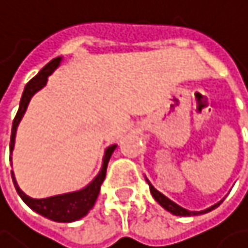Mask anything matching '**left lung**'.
Segmentation results:
<instances>
[{
  "instance_id": "obj_1",
  "label": "left lung",
  "mask_w": 248,
  "mask_h": 248,
  "mask_svg": "<svg viewBox=\"0 0 248 248\" xmlns=\"http://www.w3.org/2000/svg\"><path fill=\"white\" fill-rule=\"evenodd\" d=\"M149 186H150V192H152V195H153V198L156 199V201L164 207L165 210H168L170 213H172V214H175V216H195V214H198L196 211H187V210H185V208H182L180 205H177L175 202H172L171 199H168L167 196H164L160 192H157L150 183H149ZM217 205H220V202L218 204H216V205H213L211 208H207V210H204V211H201V213H208V211H211V210H214Z\"/></svg>"
}]
</instances>
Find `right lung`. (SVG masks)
<instances>
[{
    "mask_svg": "<svg viewBox=\"0 0 248 248\" xmlns=\"http://www.w3.org/2000/svg\"><path fill=\"white\" fill-rule=\"evenodd\" d=\"M59 62H61V58H55L53 61H50L49 63H47L34 78H31L30 81L26 83L25 91H23L22 98H20V106H19V110H17V113L15 116L13 126H12L10 153L13 152V147H15L16 128L19 125V122H20L26 107H28V104H30L31 96L44 86L46 81H47V77H49L53 73V70L59 65ZM114 149H116V144L110 146L106 150V155H104V160H102V170L99 171V174L95 177V180L89 186H86V187L78 190V192L58 195V196H50V198H46V199H32L30 196H26L19 189V186L16 185V180L13 177V171H12V178H13L15 187H16L19 196L25 201V204H28L34 211H37L38 214H41V216H44L47 218H50V220H55V222H74V220H78V218H81L83 216H86L88 211L95 205V201H96V198L99 195L101 185L104 182V178H106L108 160H110Z\"/></svg>",
    "mask_w": 248,
    "mask_h": 248,
    "instance_id": "right-lung-1",
    "label": "right lung"
}]
</instances>
